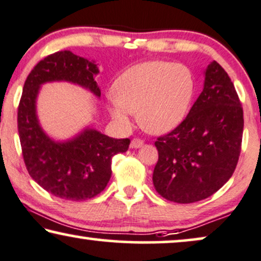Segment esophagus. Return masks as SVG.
<instances>
[{
    "label": "esophagus",
    "mask_w": 261,
    "mask_h": 261,
    "mask_svg": "<svg viewBox=\"0 0 261 261\" xmlns=\"http://www.w3.org/2000/svg\"><path fill=\"white\" fill-rule=\"evenodd\" d=\"M142 145H143V141H142L141 138H134V140L131 141V143H130V147L133 149L141 148Z\"/></svg>",
    "instance_id": "esophagus-1"
}]
</instances>
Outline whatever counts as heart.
<instances>
[{"label": "heart", "instance_id": "obj_1", "mask_svg": "<svg viewBox=\"0 0 261 261\" xmlns=\"http://www.w3.org/2000/svg\"><path fill=\"white\" fill-rule=\"evenodd\" d=\"M194 79L189 68L165 61L133 65L118 76L109 98L111 116L123 126L133 112L145 131L167 134L179 126L189 112Z\"/></svg>", "mask_w": 261, "mask_h": 261}]
</instances>
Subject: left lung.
<instances>
[{"label":"left lung","mask_w":261,"mask_h":261,"mask_svg":"<svg viewBox=\"0 0 261 261\" xmlns=\"http://www.w3.org/2000/svg\"><path fill=\"white\" fill-rule=\"evenodd\" d=\"M244 111L230 77L216 61L205 70L200 95L182 123L158 138L152 182L167 200L205 199L230 179L238 165Z\"/></svg>","instance_id":"8db88e82"}]
</instances>
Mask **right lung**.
Listing matches in <instances>:
<instances>
[{
	"label": "right lung",
	"mask_w": 261,
	"mask_h": 261,
	"mask_svg": "<svg viewBox=\"0 0 261 261\" xmlns=\"http://www.w3.org/2000/svg\"><path fill=\"white\" fill-rule=\"evenodd\" d=\"M94 62L71 51H58L45 57L27 76L17 109V130L23 161L30 175L48 193L79 201L98 196L110 181L112 158L127 150L130 140H117L87 127L74 138L56 142L41 128L37 117V96L41 85L67 81L101 93L94 76Z\"/></svg>",
	"instance_id": "right-lung-1"
}]
</instances>
